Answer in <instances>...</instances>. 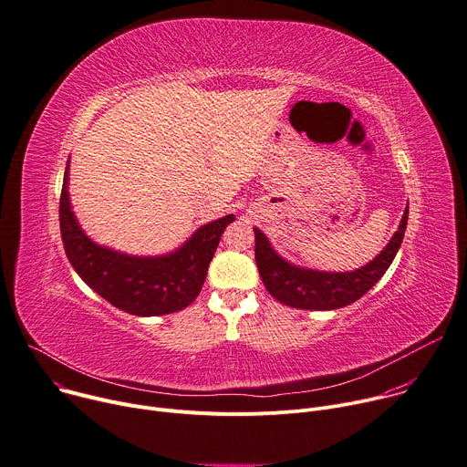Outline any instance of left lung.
Masks as SVG:
<instances>
[{
    "label": "left lung",
    "mask_w": 467,
    "mask_h": 467,
    "mask_svg": "<svg viewBox=\"0 0 467 467\" xmlns=\"http://www.w3.org/2000/svg\"><path fill=\"white\" fill-rule=\"evenodd\" d=\"M408 207L386 248L368 265L350 273H325L296 267L271 246L262 230L255 234V265L267 291L282 304L298 309H337L364 296L388 271L404 237Z\"/></svg>",
    "instance_id": "8db88e82"
}]
</instances>
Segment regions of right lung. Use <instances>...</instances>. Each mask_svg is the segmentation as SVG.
<instances>
[{
	"label": "right lung",
	"mask_w": 467,
	"mask_h": 467,
	"mask_svg": "<svg viewBox=\"0 0 467 467\" xmlns=\"http://www.w3.org/2000/svg\"><path fill=\"white\" fill-rule=\"evenodd\" d=\"M68 163L59 202V224L65 252L81 280L131 316L153 317L187 307L198 296L221 235L235 217L226 215L200 226L167 255L122 254L96 244L81 230L68 196Z\"/></svg>",
	"instance_id": "add662e5"
}]
</instances>
